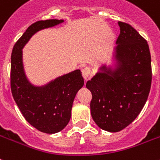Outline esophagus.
<instances>
[{
	"label": "esophagus",
	"instance_id": "esophagus-1",
	"mask_svg": "<svg viewBox=\"0 0 160 160\" xmlns=\"http://www.w3.org/2000/svg\"><path fill=\"white\" fill-rule=\"evenodd\" d=\"M90 74H91V69L89 67H84L82 70V76L85 80H87L90 76Z\"/></svg>",
	"mask_w": 160,
	"mask_h": 160
}]
</instances>
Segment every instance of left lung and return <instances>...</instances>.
<instances>
[{
    "label": "left lung",
    "mask_w": 160,
    "mask_h": 160,
    "mask_svg": "<svg viewBox=\"0 0 160 160\" xmlns=\"http://www.w3.org/2000/svg\"><path fill=\"white\" fill-rule=\"evenodd\" d=\"M116 58L120 67L114 72L105 66L87 81L92 93L90 111L101 129L118 132L138 116L150 93L151 57L147 41L132 25L118 22ZM112 74L113 77L110 76Z\"/></svg>",
    "instance_id": "8db88e82"
}]
</instances>
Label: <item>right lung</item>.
Here are the masks:
<instances>
[{
  "label": "right lung",
  "mask_w": 160,
  "mask_h": 160,
  "mask_svg": "<svg viewBox=\"0 0 160 160\" xmlns=\"http://www.w3.org/2000/svg\"><path fill=\"white\" fill-rule=\"evenodd\" d=\"M62 22V19H48L33 23L15 42L11 53L10 89L13 98L26 121L48 134L60 132L68 124L74 98L84 85V79L80 70H76L44 87H33L24 76L21 49L36 32Z\"/></svg>",
  "instance_id": "1"
}]
</instances>
